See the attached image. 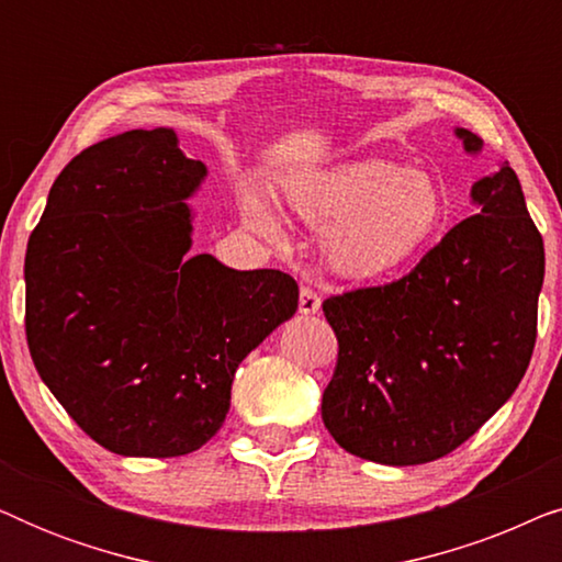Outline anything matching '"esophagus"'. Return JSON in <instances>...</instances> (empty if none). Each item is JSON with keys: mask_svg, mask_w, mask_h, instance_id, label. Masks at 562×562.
I'll list each match as a JSON object with an SVG mask.
<instances>
[{"mask_svg": "<svg viewBox=\"0 0 562 562\" xmlns=\"http://www.w3.org/2000/svg\"><path fill=\"white\" fill-rule=\"evenodd\" d=\"M322 306V299L314 289L310 286H302V291H299V312L302 314H317Z\"/></svg>", "mask_w": 562, "mask_h": 562, "instance_id": "34e87169", "label": "esophagus"}]
</instances>
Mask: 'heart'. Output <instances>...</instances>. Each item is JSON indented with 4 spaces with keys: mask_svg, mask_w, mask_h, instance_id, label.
<instances>
[{
    "mask_svg": "<svg viewBox=\"0 0 562 562\" xmlns=\"http://www.w3.org/2000/svg\"><path fill=\"white\" fill-rule=\"evenodd\" d=\"M296 220L322 235V256L337 276L373 281L417 258L445 220V196L422 168H398L383 158H356L294 179L283 189ZM240 212L248 229L281 243L273 206L258 191H245Z\"/></svg>",
    "mask_w": 562,
    "mask_h": 562,
    "instance_id": "heart-1",
    "label": "heart"
}]
</instances>
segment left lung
<instances>
[{"label":"left lung","mask_w":562,"mask_h":562,"mask_svg":"<svg viewBox=\"0 0 562 562\" xmlns=\"http://www.w3.org/2000/svg\"><path fill=\"white\" fill-rule=\"evenodd\" d=\"M465 153L483 140L456 127ZM458 222L386 286L329 296L337 366L322 394L335 442L381 465H422L479 432L525 375L537 337L544 245L509 164L471 187Z\"/></svg>","instance_id":"1"}]
</instances>
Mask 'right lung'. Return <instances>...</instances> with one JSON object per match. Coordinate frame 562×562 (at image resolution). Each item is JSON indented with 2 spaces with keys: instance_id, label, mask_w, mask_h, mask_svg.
Here are the masks:
<instances>
[{
  "instance_id": "add662e5",
  "label": "right lung",
  "mask_w": 562,
  "mask_h": 562,
  "mask_svg": "<svg viewBox=\"0 0 562 562\" xmlns=\"http://www.w3.org/2000/svg\"><path fill=\"white\" fill-rule=\"evenodd\" d=\"M204 179L176 130H127L60 171L30 235V356L76 425L117 456L176 458L212 440L237 366L299 306L289 273L187 256V202Z\"/></svg>"
}]
</instances>
